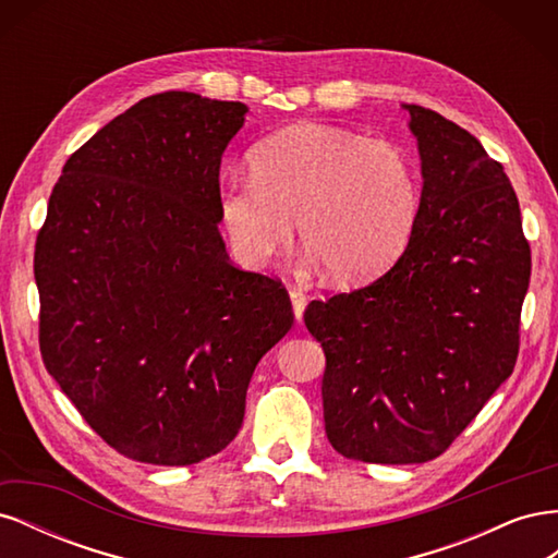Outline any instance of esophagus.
Segmentation results:
<instances>
[{
  "instance_id": "1",
  "label": "esophagus",
  "mask_w": 558,
  "mask_h": 558,
  "mask_svg": "<svg viewBox=\"0 0 558 558\" xmlns=\"http://www.w3.org/2000/svg\"><path fill=\"white\" fill-rule=\"evenodd\" d=\"M289 295H291L293 316H295V320L300 324V320H302V314H305V307H307V295H305V293H300V291H295V289H291V291H289Z\"/></svg>"
}]
</instances>
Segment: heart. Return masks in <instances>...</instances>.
Returning a JSON list of instances; mask_svg holds the SVG:
<instances>
[{
    "mask_svg": "<svg viewBox=\"0 0 558 558\" xmlns=\"http://www.w3.org/2000/svg\"><path fill=\"white\" fill-rule=\"evenodd\" d=\"M418 179L404 150L359 132L298 123L260 142L251 177L218 193V216L238 260L265 267L291 242L295 218L305 258L337 281H363L408 246Z\"/></svg>",
    "mask_w": 558,
    "mask_h": 558,
    "instance_id": "obj_1",
    "label": "heart"
}]
</instances>
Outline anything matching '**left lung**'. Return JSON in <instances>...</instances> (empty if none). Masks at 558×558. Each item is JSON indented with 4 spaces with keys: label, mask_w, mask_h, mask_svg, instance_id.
I'll return each mask as SVG.
<instances>
[{
    "label": "left lung",
    "mask_w": 558,
    "mask_h": 558,
    "mask_svg": "<svg viewBox=\"0 0 558 558\" xmlns=\"http://www.w3.org/2000/svg\"><path fill=\"white\" fill-rule=\"evenodd\" d=\"M402 109L424 179L408 248L365 289L305 310L326 353L330 445L351 461L386 465L440 456L512 375L531 281L502 165L445 116Z\"/></svg>",
    "instance_id": "1"
}]
</instances>
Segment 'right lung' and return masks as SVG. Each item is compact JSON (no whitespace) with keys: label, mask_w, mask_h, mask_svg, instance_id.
<instances>
[{"label":"right lung","mask_w":558,"mask_h":558,"mask_svg":"<svg viewBox=\"0 0 558 558\" xmlns=\"http://www.w3.org/2000/svg\"><path fill=\"white\" fill-rule=\"evenodd\" d=\"M248 107L150 95L64 162L37 238L39 344L88 426L132 461L193 465L244 421L293 326L281 283L228 260L218 172Z\"/></svg>","instance_id":"right-lung-1"}]
</instances>
